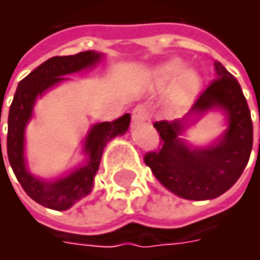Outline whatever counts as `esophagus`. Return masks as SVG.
<instances>
[{"mask_svg": "<svg viewBox=\"0 0 260 260\" xmlns=\"http://www.w3.org/2000/svg\"><path fill=\"white\" fill-rule=\"evenodd\" d=\"M146 119H147V113L145 108L143 107L134 108V111H132V122H134V124H141V122L146 121Z\"/></svg>", "mask_w": 260, "mask_h": 260, "instance_id": "obj_1", "label": "esophagus"}]
</instances>
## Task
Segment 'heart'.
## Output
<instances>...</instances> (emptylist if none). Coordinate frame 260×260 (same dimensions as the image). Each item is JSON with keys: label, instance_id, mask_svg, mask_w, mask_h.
I'll return each instance as SVG.
<instances>
[{"label": "heart", "instance_id": "obj_1", "mask_svg": "<svg viewBox=\"0 0 260 260\" xmlns=\"http://www.w3.org/2000/svg\"><path fill=\"white\" fill-rule=\"evenodd\" d=\"M169 83L167 104L170 107H182L196 96L201 87V76L193 68L184 67L181 59L173 58L153 68L149 75V87L153 90Z\"/></svg>", "mask_w": 260, "mask_h": 260}]
</instances>
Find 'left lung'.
I'll return each instance as SVG.
<instances>
[{
  "mask_svg": "<svg viewBox=\"0 0 260 260\" xmlns=\"http://www.w3.org/2000/svg\"><path fill=\"white\" fill-rule=\"evenodd\" d=\"M214 71L217 79L182 118L153 124L161 138V147L145 156V163L158 182L188 201H209L223 195L238 181L251 156L253 128L242 89L217 61ZM210 111L226 115V131L207 147H192L183 139L186 129Z\"/></svg>",
  "mask_w": 260,
  "mask_h": 260,
  "instance_id": "obj_1",
  "label": "left lung"
}]
</instances>
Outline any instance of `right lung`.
I'll return each mask as SVG.
<instances>
[{"label":"right lung","instance_id":"right-lung-1","mask_svg":"<svg viewBox=\"0 0 260 260\" xmlns=\"http://www.w3.org/2000/svg\"><path fill=\"white\" fill-rule=\"evenodd\" d=\"M103 58L104 54L97 51L53 57L20 80L15 91L8 115V160L22 188L42 206L53 210H68L76 202L89 195L94 185V175L97 174L106 145L115 136L124 135L129 128V114H124L113 122L91 125L83 139L82 153L85 154V161L62 177L46 180L31 174L29 170L25 154V132L29 121L33 118L37 99L59 83L69 80L64 76L93 68Z\"/></svg>","mask_w":260,"mask_h":260}]
</instances>
